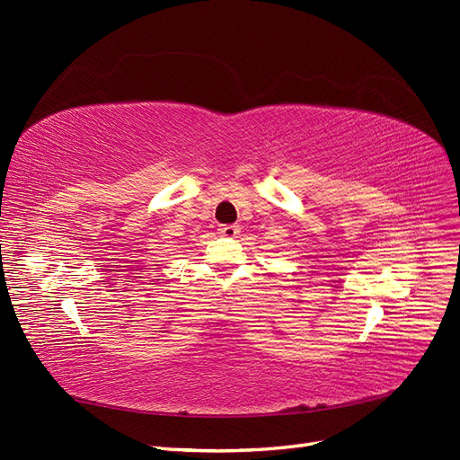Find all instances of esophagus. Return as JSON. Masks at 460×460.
<instances>
[{"label": "esophagus", "mask_w": 460, "mask_h": 460, "mask_svg": "<svg viewBox=\"0 0 460 460\" xmlns=\"http://www.w3.org/2000/svg\"><path fill=\"white\" fill-rule=\"evenodd\" d=\"M218 234L225 235V237H235L237 234H240V226L237 225H225L218 228Z\"/></svg>", "instance_id": "obj_1"}]
</instances>
